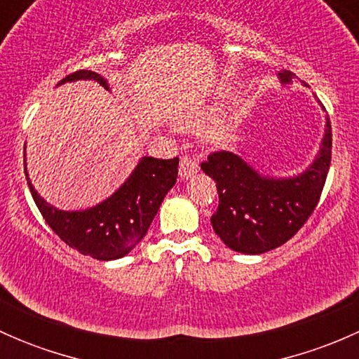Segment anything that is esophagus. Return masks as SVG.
I'll return each instance as SVG.
<instances>
[{"instance_id": "esophagus-1", "label": "esophagus", "mask_w": 359, "mask_h": 359, "mask_svg": "<svg viewBox=\"0 0 359 359\" xmlns=\"http://www.w3.org/2000/svg\"><path fill=\"white\" fill-rule=\"evenodd\" d=\"M198 172V159L194 156H182L180 158L179 173L182 179H189L191 175Z\"/></svg>"}]
</instances>
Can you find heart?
Wrapping results in <instances>:
<instances>
[{
  "label": "heart",
  "instance_id": "heart-1",
  "mask_svg": "<svg viewBox=\"0 0 359 359\" xmlns=\"http://www.w3.org/2000/svg\"><path fill=\"white\" fill-rule=\"evenodd\" d=\"M196 126H200V123H191L189 128H196Z\"/></svg>",
  "mask_w": 359,
  "mask_h": 359
}]
</instances>
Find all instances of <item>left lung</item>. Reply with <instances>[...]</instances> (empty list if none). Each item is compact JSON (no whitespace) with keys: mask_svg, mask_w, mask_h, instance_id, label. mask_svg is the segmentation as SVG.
<instances>
[{"mask_svg":"<svg viewBox=\"0 0 359 359\" xmlns=\"http://www.w3.org/2000/svg\"><path fill=\"white\" fill-rule=\"evenodd\" d=\"M290 83V71L280 72ZM332 161V125L327 116L323 146L313 165L293 179L262 177L229 151L210 153L201 170L215 180L219 206L212 215L217 236L241 253L269 252L287 243L320 201Z\"/></svg>","mask_w":359,"mask_h":359,"instance_id":"8db88e82","label":"left lung"}]
</instances>
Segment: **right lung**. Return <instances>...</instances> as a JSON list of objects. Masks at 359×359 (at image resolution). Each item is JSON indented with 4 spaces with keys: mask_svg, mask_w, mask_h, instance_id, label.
<instances>
[{
    "mask_svg": "<svg viewBox=\"0 0 359 359\" xmlns=\"http://www.w3.org/2000/svg\"><path fill=\"white\" fill-rule=\"evenodd\" d=\"M76 79H93L107 88L106 79L88 69L71 72L59 85ZM177 173L179 158H142L111 198L83 212L57 210L36 193L29 179L27 184L45 222L64 243L97 260H114L132 252L146 236L163 198L177 182Z\"/></svg>",
    "mask_w": 359,
    "mask_h": 359,
    "instance_id": "obj_1",
    "label": "right lung"
}]
</instances>
